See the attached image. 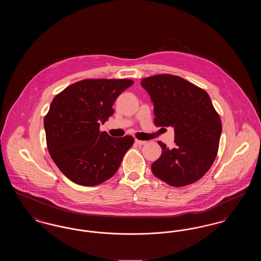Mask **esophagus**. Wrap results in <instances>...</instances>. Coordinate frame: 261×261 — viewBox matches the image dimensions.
Instances as JSON below:
<instances>
[{"instance_id": "1", "label": "esophagus", "mask_w": 261, "mask_h": 261, "mask_svg": "<svg viewBox=\"0 0 261 261\" xmlns=\"http://www.w3.org/2000/svg\"><path fill=\"white\" fill-rule=\"evenodd\" d=\"M135 143H136L138 146H143V145H146V141H141L139 139H135Z\"/></svg>"}]
</instances>
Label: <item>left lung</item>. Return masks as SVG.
<instances>
[{"instance_id":"1","label":"left lung","mask_w":261,"mask_h":261,"mask_svg":"<svg viewBox=\"0 0 261 261\" xmlns=\"http://www.w3.org/2000/svg\"><path fill=\"white\" fill-rule=\"evenodd\" d=\"M141 85L153 102L156 127L172 126L175 148L159 142L162 155L151 164L155 177L172 187L197 182L214 162L222 131L208 94L180 76L158 74Z\"/></svg>"}]
</instances>
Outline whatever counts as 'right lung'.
<instances>
[{"label":"right lung","mask_w":261,"mask_h":261,"mask_svg":"<svg viewBox=\"0 0 261 261\" xmlns=\"http://www.w3.org/2000/svg\"><path fill=\"white\" fill-rule=\"evenodd\" d=\"M133 83L130 79H85L53 99L44 118L47 147L51 160L72 182L96 186L119 168L134 138H112L99 131V123L112 116L115 99Z\"/></svg>","instance_id":"add662e5"}]
</instances>
